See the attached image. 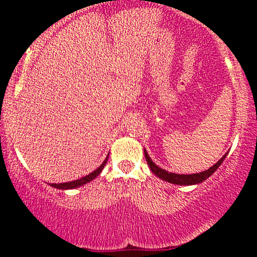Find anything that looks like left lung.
Returning a JSON list of instances; mask_svg holds the SVG:
<instances>
[{
	"instance_id": "1",
	"label": "left lung",
	"mask_w": 257,
	"mask_h": 257,
	"mask_svg": "<svg viewBox=\"0 0 257 257\" xmlns=\"http://www.w3.org/2000/svg\"><path fill=\"white\" fill-rule=\"evenodd\" d=\"M144 152H145V158H146L147 165L150 166L151 171H152L153 173L157 175V177H159L161 180H165V181L171 182V184H175V185H195V184H200V182H202L203 180H206V179H208L210 175H212L214 172H215L217 168H219V166L221 164H222V161L224 160V158H226V156H227V153H226L219 161H217L215 165H214V166L208 168L207 171L201 172V173L175 174V173H168L167 171H164L163 168L158 167L157 165L150 159L149 154H147L146 151H144Z\"/></svg>"
}]
</instances>
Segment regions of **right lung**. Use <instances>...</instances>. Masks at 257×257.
I'll return each instance as SVG.
<instances>
[{"mask_svg":"<svg viewBox=\"0 0 257 257\" xmlns=\"http://www.w3.org/2000/svg\"><path fill=\"white\" fill-rule=\"evenodd\" d=\"M108 158V156H107ZM107 158L104 160V163L100 165L99 167L97 168L96 171H93L92 173H90L89 175H86V177H84L82 179H78V180H75V181H70V182H65V184H50V186L55 188H59V189H72V188H77V187H80V186L87 184V182H90L91 180H93L94 178L98 177V175L100 174L101 170H103L105 164H106L107 161Z\"/></svg>","mask_w":257,"mask_h":257,"instance_id":"obj_1","label":"right lung"}]
</instances>
